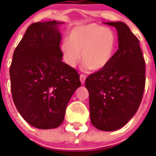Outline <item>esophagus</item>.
Returning a JSON list of instances; mask_svg holds the SVG:
<instances>
[{
  "label": "esophagus",
  "instance_id": "34e87169",
  "mask_svg": "<svg viewBox=\"0 0 156 156\" xmlns=\"http://www.w3.org/2000/svg\"><path fill=\"white\" fill-rule=\"evenodd\" d=\"M80 80L81 83L83 85V84H84V83H85V80H86V76L81 74V75L80 76Z\"/></svg>",
  "mask_w": 156,
  "mask_h": 156
}]
</instances>
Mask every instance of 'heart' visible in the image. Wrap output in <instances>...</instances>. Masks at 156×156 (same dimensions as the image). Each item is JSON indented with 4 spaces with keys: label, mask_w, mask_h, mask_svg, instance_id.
<instances>
[{
    "label": "heart",
    "mask_w": 156,
    "mask_h": 156,
    "mask_svg": "<svg viewBox=\"0 0 156 156\" xmlns=\"http://www.w3.org/2000/svg\"><path fill=\"white\" fill-rule=\"evenodd\" d=\"M115 34L110 29L98 25L78 26L70 30L67 42L60 49L66 62L75 67L81 59L84 69L92 71L102 70L113 57L115 48Z\"/></svg>",
    "instance_id": "1"
}]
</instances>
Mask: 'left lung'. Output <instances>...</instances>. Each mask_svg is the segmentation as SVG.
I'll list each match as a JSON object with an SVG mask.
<instances>
[{"label": "left lung", "mask_w": 156, "mask_h": 156, "mask_svg": "<svg viewBox=\"0 0 156 156\" xmlns=\"http://www.w3.org/2000/svg\"><path fill=\"white\" fill-rule=\"evenodd\" d=\"M117 30L119 49L105 68L86 79L91 123L100 130L122 128L137 112L145 85L139 41L122 22L103 23Z\"/></svg>", "instance_id": "8db88e82"}]
</instances>
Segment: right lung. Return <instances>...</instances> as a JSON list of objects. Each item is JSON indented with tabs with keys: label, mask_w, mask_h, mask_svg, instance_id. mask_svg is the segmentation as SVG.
<instances>
[{
	"label": "right lung",
	"mask_w": 156,
	"mask_h": 156,
	"mask_svg": "<svg viewBox=\"0 0 156 156\" xmlns=\"http://www.w3.org/2000/svg\"><path fill=\"white\" fill-rule=\"evenodd\" d=\"M63 22H38L28 27L13 54L10 67L13 101L34 127H58L77 88L80 75L63 62L59 31Z\"/></svg>",
	"instance_id": "add662e5"
}]
</instances>
